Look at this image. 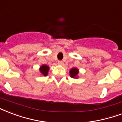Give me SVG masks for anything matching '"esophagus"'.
Instances as JSON below:
<instances>
[{
    "label": "esophagus",
    "mask_w": 122,
    "mask_h": 122,
    "mask_svg": "<svg viewBox=\"0 0 122 122\" xmlns=\"http://www.w3.org/2000/svg\"><path fill=\"white\" fill-rule=\"evenodd\" d=\"M58 64L59 65H60V66H62V65H63V62H62V61H58Z\"/></svg>",
    "instance_id": "esophagus-1"
}]
</instances>
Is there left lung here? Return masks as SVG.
<instances>
[{
  "label": "left lung",
  "mask_w": 122,
  "mask_h": 122,
  "mask_svg": "<svg viewBox=\"0 0 122 122\" xmlns=\"http://www.w3.org/2000/svg\"><path fill=\"white\" fill-rule=\"evenodd\" d=\"M79 73V69L76 67L72 68L69 71V75L73 78H78V75Z\"/></svg>",
  "instance_id": "obj_1"
}]
</instances>
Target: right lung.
<instances>
[{
	"label": "right lung",
	"instance_id": "1",
	"mask_svg": "<svg viewBox=\"0 0 122 122\" xmlns=\"http://www.w3.org/2000/svg\"><path fill=\"white\" fill-rule=\"evenodd\" d=\"M49 70V67L48 66H47V65L45 64L41 65L40 66V68H39V71H40V73L41 74V75L44 76H46L48 75Z\"/></svg>",
	"mask_w": 122,
	"mask_h": 122
}]
</instances>
